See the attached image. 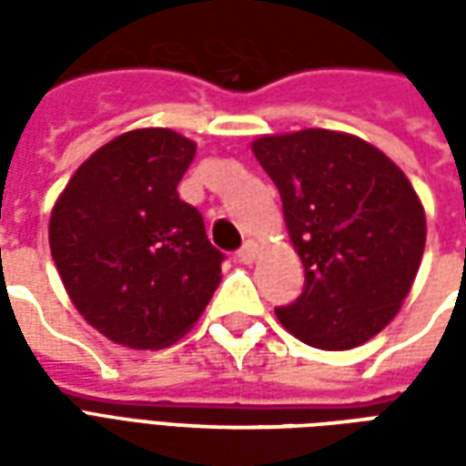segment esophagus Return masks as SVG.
I'll use <instances>...</instances> for the list:
<instances>
[{
    "label": "esophagus",
    "mask_w": 466,
    "mask_h": 466,
    "mask_svg": "<svg viewBox=\"0 0 466 466\" xmlns=\"http://www.w3.org/2000/svg\"><path fill=\"white\" fill-rule=\"evenodd\" d=\"M257 252H259V249H257V244L247 242L242 249L237 252V259H239L242 264H254V259H257Z\"/></svg>",
    "instance_id": "obj_1"
}]
</instances>
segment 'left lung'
Wrapping results in <instances>:
<instances>
[{"label": "left lung", "instance_id": "obj_1", "mask_svg": "<svg viewBox=\"0 0 466 466\" xmlns=\"http://www.w3.org/2000/svg\"><path fill=\"white\" fill-rule=\"evenodd\" d=\"M252 152L279 189L307 282L277 319L317 350L360 347L397 317L420 272L427 219L414 187L354 134H264Z\"/></svg>", "mask_w": 466, "mask_h": 466}]
</instances>
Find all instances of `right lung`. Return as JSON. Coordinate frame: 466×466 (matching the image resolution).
<instances>
[{"label":"right lung","mask_w":466,"mask_h":466,"mask_svg":"<svg viewBox=\"0 0 466 466\" xmlns=\"http://www.w3.org/2000/svg\"><path fill=\"white\" fill-rule=\"evenodd\" d=\"M197 144L162 127L99 147L49 217V249L69 299L106 339L162 350L189 332L222 279L224 254L177 184Z\"/></svg>","instance_id":"add662e5"}]
</instances>
